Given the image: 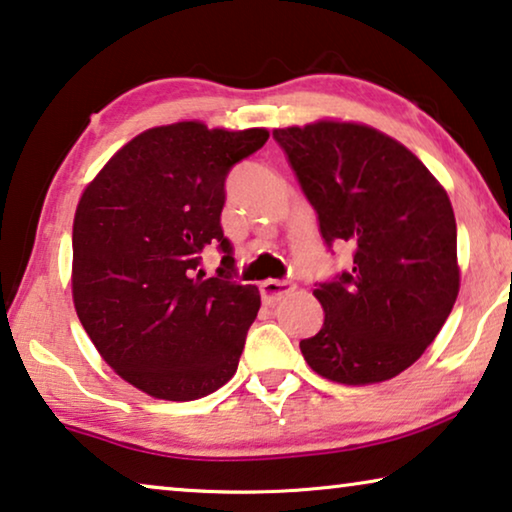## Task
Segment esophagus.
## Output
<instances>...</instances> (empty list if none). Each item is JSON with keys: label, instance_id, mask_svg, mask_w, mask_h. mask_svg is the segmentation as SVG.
I'll return each mask as SVG.
<instances>
[{"label": "esophagus", "instance_id": "esophagus-1", "mask_svg": "<svg viewBox=\"0 0 512 512\" xmlns=\"http://www.w3.org/2000/svg\"><path fill=\"white\" fill-rule=\"evenodd\" d=\"M295 288L293 281L288 279H268L261 284V295L265 302H279L284 295H288Z\"/></svg>", "mask_w": 512, "mask_h": 512}]
</instances>
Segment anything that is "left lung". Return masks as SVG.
Wrapping results in <instances>:
<instances>
[{
	"label": "left lung",
	"mask_w": 512,
	"mask_h": 512,
	"mask_svg": "<svg viewBox=\"0 0 512 512\" xmlns=\"http://www.w3.org/2000/svg\"><path fill=\"white\" fill-rule=\"evenodd\" d=\"M323 242L353 247V268L316 284L323 328L307 365L346 385L388 381L434 342L459 293L457 224L446 189L416 154L365 124L274 129Z\"/></svg>",
	"instance_id": "8db88e82"
}]
</instances>
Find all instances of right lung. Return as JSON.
<instances>
[{"label": "right lung", "instance_id": "1", "mask_svg": "<svg viewBox=\"0 0 512 512\" xmlns=\"http://www.w3.org/2000/svg\"><path fill=\"white\" fill-rule=\"evenodd\" d=\"M265 129L177 122L147 129L108 161L73 219V305L101 358L150 397L191 402L238 369L261 307L221 231L226 177ZM217 248L222 268L200 270Z\"/></svg>", "mask_w": 512, "mask_h": 512}]
</instances>
